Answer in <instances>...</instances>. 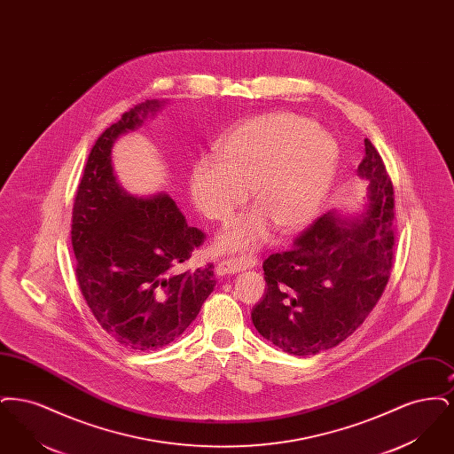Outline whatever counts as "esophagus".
<instances>
[{"mask_svg": "<svg viewBox=\"0 0 454 454\" xmlns=\"http://www.w3.org/2000/svg\"><path fill=\"white\" fill-rule=\"evenodd\" d=\"M252 260L250 259H230L221 260L216 265L217 276H228V274H237L239 270L250 267Z\"/></svg>", "mask_w": 454, "mask_h": 454, "instance_id": "esophagus-1", "label": "esophagus"}]
</instances>
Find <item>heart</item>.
I'll use <instances>...</instances> for the list:
<instances>
[{"label":"heart","mask_w":454,"mask_h":454,"mask_svg":"<svg viewBox=\"0 0 454 454\" xmlns=\"http://www.w3.org/2000/svg\"><path fill=\"white\" fill-rule=\"evenodd\" d=\"M339 148L318 126L294 114L248 119L217 141L213 158H200L189 175L195 209L224 221L245 200L254 207L233 217L216 238L219 252L259 245L276 226L293 233L309 224L333 185Z\"/></svg>","instance_id":"1"}]
</instances>
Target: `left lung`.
<instances>
[{"label": "left lung", "mask_w": 454, "mask_h": 454, "mask_svg": "<svg viewBox=\"0 0 454 454\" xmlns=\"http://www.w3.org/2000/svg\"><path fill=\"white\" fill-rule=\"evenodd\" d=\"M357 175L369 182L357 213L328 211L294 247L263 262L267 289L254 309L260 335L293 356L344 342L381 298L393 265V185L364 139Z\"/></svg>", "instance_id": "1"}]
</instances>
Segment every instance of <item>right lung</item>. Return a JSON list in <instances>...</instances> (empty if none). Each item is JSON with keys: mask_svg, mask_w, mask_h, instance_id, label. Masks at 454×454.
Returning <instances> with one entry per match:
<instances>
[{"mask_svg": "<svg viewBox=\"0 0 454 454\" xmlns=\"http://www.w3.org/2000/svg\"><path fill=\"white\" fill-rule=\"evenodd\" d=\"M165 104L146 100L102 132L73 207L71 241L82 294L108 335L137 352L178 339L216 284L213 265L178 270L204 233L187 224L172 197L129 194L114 170V143Z\"/></svg>", "mask_w": 454, "mask_h": 454, "instance_id": "1", "label": "right lung"}]
</instances>
